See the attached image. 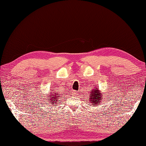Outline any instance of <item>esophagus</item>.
Returning a JSON list of instances; mask_svg holds the SVG:
<instances>
[{
  "instance_id": "obj_1",
  "label": "esophagus",
  "mask_w": 146,
  "mask_h": 146,
  "mask_svg": "<svg viewBox=\"0 0 146 146\" xmlns=\"http://www.w3.org/2000/svg\"><path fill=\"white\" fill-rule=\"evenodd\" d=\"M79 93H78V92H76V91H74L73 92H72V94H74V95H75V96H77V95H78Z\"/></svg>"
}]
</instances>
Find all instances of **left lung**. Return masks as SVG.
Returning a JSON list of instances; mask_svg holds the SVG:
<instances>
[{"label":"left lung","mask_w":146,"mask_h":146,"mask_svg":"<svg viewBox=\"0 0 146 146\" xmlns=\"http://www.w3.org/2000/svg\"><path fill=\"white\" fill-rule=\"evenodd\" d=\"M90 100L92 104L99 105L103 99L102 92H101L98 88H95L92 91H91Z\"/></svg>","instance_id":"8db88e82"}]
</instances>
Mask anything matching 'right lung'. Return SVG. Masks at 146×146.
Returning a JSON list of instances; mask_svg holds the SVG:
<instances>
[{
    "instance_id": "obj_1",
    "label": "right lung",
    "mask_w": 146,
    "mask_h": 146,
    "mask_svg": "<svg viewBox=\"0 0 146 146\" xmlns=\"http://www.w3.org/2000/svg\"><path fill=\"white\" fill-rule=\"evenodd\" d=\"M50 94L51 95H49L48 98H47L48 104H49L51 106H56V104H58L57 102H58V99H59V98H60V96H59V94L56 93V92H52Z\"/></svg>"
}]
</instances>
